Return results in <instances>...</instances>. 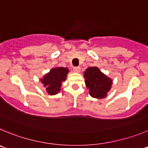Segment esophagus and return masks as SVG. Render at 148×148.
<instances>
[{"instance_id":"34e87169","label":"esophagus","mask_w":148,"mask_h":148,"mask_svg":"<svg viewBox=\"0 0 148 148\" xmlns=\"http://www.w3.org/2000/svg\"><path fill=\"white\" fill-rule=\"evenodd\" d=\"M73 71L75 72V73H80L81 72V67H75L73 68Z\"/></svg>"}]
</instances>
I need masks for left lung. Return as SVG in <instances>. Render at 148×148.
Returning <instances> with one entry per match:
<instances>
[{
    "label": "left lung",
    "instance_id": "left-lung-1",
    "mask_svg": "<svg viewBox=\"0 0 148 148\" xmlns=\"http://www.w3.org/2000/svg\"><path fill=\"white\" fill-rule=\"evenodd\" d=\"M85 84L89 89V94L92 97L102 99L107 96L110 90L112 81L98 67H90L84 72Z\"/></svg>",
    "mask_w": 148,
    "mask_h": 148
}]
</instances>
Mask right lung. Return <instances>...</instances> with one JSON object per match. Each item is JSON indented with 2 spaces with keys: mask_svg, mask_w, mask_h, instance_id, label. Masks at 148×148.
<instances>
[{
  "mask_svg": "<svg viewBox=\"0 0 148 148\" xmlns=\"http://www.w3.org/2000/svg\"><path fill=\"white\" fill-rule=\"evenodd\" d=\"M69 73L67 67H54L49 73L40 78V81L46 88V92L50 95H54L60 92L62 83L64 81Z\"/></svg>",
  "mask_w": 148,
  "mask_h": 148,
  "instance_id": "obj_1",
  "label": "right lung"
}]
</instances>
